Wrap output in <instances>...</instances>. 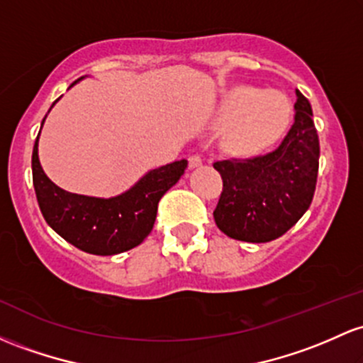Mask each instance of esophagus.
Here are the masks:
<instances>
[{
  "label": "esophagus",
  "instance_id": "1",
  "mask_svg": "<svg viewBox=\"0 0 363 363\" xmlns=\"http://www.w3.org/2000/svg\"><path fill=\"white\" fill-rule=\"evenodd\" d=\"M203 165V160L200 155H193V157H189V169H198V167Z\"/></svg>",
  "mask_w": 363,
  "mask_h": 363
}]
</instances>
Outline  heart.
Here are the masks:
<instances>
[{
  "mask_svg": "<svg viewBox=\"0 0 363 363\" xmlns=\"http://www.w3.org/2000/svg\"><path fill=\"white\" fill-rule=\"evenodd\" d=\"M213 121L238 153H257L282 136L291 121V101L281 91L236 86L222 96Z\"/></svg>",
  "mask_w": 363,
  "mask_h": 363,
  "instance_id": "b5f03b06",
  "label": "heart"
}]
</instances>
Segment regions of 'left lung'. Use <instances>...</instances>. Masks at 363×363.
Instances as JSON below:
<instances>
[{
  "instance_id": "8db88e82",
  "label": "left lung",
  "mask_w": 363,
  "mask_h": 363,
  "mask_svg": "<svg viewBox=\"0 0 363 363\" xmlns=\"http://www.w3.org/2000/svg\"><path fill=\"white\" fill-rule=\"evenodd\" d=\"M320 146L310 101L296 89L294 122L281 145L260 157L215 162L224 181L215 224L233 240H277L303 217L315 193Z\"/></svg>"
}]
</instances>
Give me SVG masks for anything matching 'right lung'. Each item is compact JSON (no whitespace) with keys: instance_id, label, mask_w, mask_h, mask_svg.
I'll list each match as a JSON object with an SVG mask.
<instances>
[{"instance_id":"obj_1","label":"right lung","mask_w":363,"mask_h":363,"mask_svg":"<svg viewBox=\"0 0 363 363\" xmlns=\"http://www.w3.org/2000/svg\"><path fill=\"white\" fill-rule=\"evenodd\" d=\"M79 81L72 82L70 87ZM46 117L43 118L41 129ZM38 145L39 134L33 150V182L43 217L67 242L82 252L101 257L127 252L145 241L153 229L158 201L177 184L188 167L186 160L167 163L146 172L136 184L117 196H86L58 188L48 177L39 162Z\"/></svg>"}]
</instances>
